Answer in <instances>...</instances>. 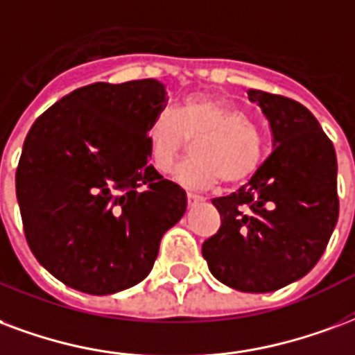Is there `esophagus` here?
I'll use <instances>...</instances> for the list:
<instances>
[{
    "label": "esophagus",
    "mask_w": 355,
    "mask_h": 355,
    "mask_svg": "<svg viewBox=\"0 0 355 355\" xmlns=\"http://www.w3.org/2000/svg\"><path fill=\"white\" fill-rule=\"evenodd\" d=\"M186 198H188V207H196L198 203H203V198H199L196 193H188Z\"/></svg>",
    "instance_id": "esophagus-1"
}]
</instances>
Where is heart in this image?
<instances>
[{"label": "heart", "mask_w": 355, "mask_h": 355, "mask_svg": "<svg viewBox=\"0 0 355 355\" xmlns=\"http://www.w3.org/2000/svg\"><path fill=\"white\" fill-rule=\"evenodd\" d=\"M193 159L180 165L173 178L190 190H211L220 182L241 184L256 173L263 157V143L248 114L224 99L191 96L178 112L162 111L148 125V156L154 169L167 173L188 141Z\"/></svg>", "instance_id": "heart-1"}]
</instances>
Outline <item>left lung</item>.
Returning <instances> with one entry per match:
<instances>
[{
    "label": "left lung",
    "instance_id": "1",
    "mask_svg": "<svg viewBox=\"0 0 355 355\" xmlns=\"http://www.w3.org/2000/svg\"><path fill=\"white\" fill-rule=\"evenodd\" d=\"M248 99L271 125L275 150L248 184L212 199L222 225L203 243V258L222 284L267 293L322 258L338 218L337 156L306 107L261 90Z\"/></svg>",
    "mask_w": 355,
    "mask_h": 355
}]
</instances>
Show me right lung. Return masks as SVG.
<instances>
[{"mask_svg": "<svg viewBox=\"0 0 355 355\" xmlns=\"http://www.w3.org/2000/svg\"><path fill=\"white\" fill-rule=\"evenodd\" d=\"M154 78L96 83L44 111L24 141L17 199L33 256L73 290L111 295L148 277L186 191L148 162L164 111Z\"/></svg>", "mask_w": 355, "mask_h": 355, "instance_id": "add662e5", "label": "right lung"}]
</instances>
